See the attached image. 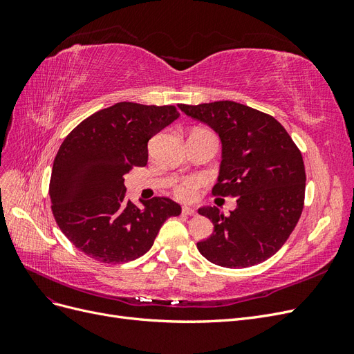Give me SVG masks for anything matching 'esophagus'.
<instances>
[{"label": "esophagus", "instance_id": "esophagus-1", "mask_svg": "<svg viewBox=\"0 0 354 354\" xmlns=\"http://www.w3.org/2000/svg\"><path fill=\"white\" fill-rule=\"evenodd\" d=\"M183 214H185V216H196V211L194 208H190V207H185Z\"/></svg>", "mask_w": 354, "mask_h": 354}]
</instances>
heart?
Masks as SVG:
<instances>
[{"mask_svg": "<svg viewBox=\"0 0 354 354\" xmlns=\"http://www.w3.org/2000/svg\"><path fill=\"white\" fill-rule=\"evenodd\" d=\"M202 185L201 180H195V178H189V180H185L181 181V183L176 187V195L180 198V199H185V201H189L195 196L196 190L199 189V186Z\"/></svg>", "mask_w": 354, "mask_h": 354, "instance_id": "heart-1", "label": "heart"}]
</instances>
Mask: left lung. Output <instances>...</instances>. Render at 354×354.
Segmentation results:
<instances>
[{"instance_id": "left-lung-1", "label": "left lung", "mask_w": 354, "mask_h": 354, "mask_svg": "<svg viewBox=\"0 0 354 354\" xmlns=\"http://www.w3.org/2000/svg\"><path fill=\"white\" fill-rule=\"evenodd\" d=\"M181 112L211 127L220 137L221 162L212 195L238 196L224 216L201 207L214 232L198 242L214 264L243 269L282 248L303 212L306 171L301 152L273 116L230 100L178 104Z\"/></svg>"}]
</instances>
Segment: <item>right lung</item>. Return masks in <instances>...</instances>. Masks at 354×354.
<instances>
[{"mask_svg":"<svg viewBox=\"0 0 354 354\" xmlns=\"http://www.w3.org/2000/svg\"><path fill=\"white\" fill-rule=\"evenodd\" d=\"M180 116L174 106L121 102L84 120L55 158L50 180L53 216L63 234L91 259L120 264L152 248L168 217L181 207L169 198L127 199L124 176L147 164V143Z\"/></svg>","mask_w":354,"mask_h":354,"instance_id":"obj_1","label":"right lung"}]
</instances>
